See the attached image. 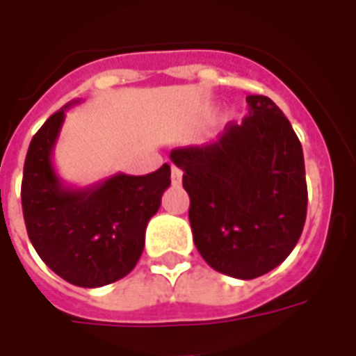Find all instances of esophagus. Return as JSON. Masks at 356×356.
Wrapping results in <instances>:
<instances>
[{"label": "esophagus", "instance_id": "1", "mask_svg": "<svg viewBox=\"0 0 356 356\" xmlns=\"http://www.w3.org/2000/svg\"><path fill=\"white\" fill-rule=\"evenodd\" d=\"M181 181H183V171L179 170L177 165H171V183L181 185Z\"/></svg>", "mask_w": 356, "mask_h": 356}]
</instances>
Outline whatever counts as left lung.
Masks as SVG:
<instances>
[{"label": "left lung", "instance_id": "8db88e82", "mask_svg": "<svg viewBox=\"0 0 356 356\" xmlns=\"http://www.w3.org/2000/svg\"><path fill=\"white\" fill-rule=\"evenodd\" d=\"M242 124L219 140L171 150L191 198L194 244L209 267L252 280L278 267L307 217L303 148L282 110L250 95Z\"/></svg>", "mask_w": 356, "mask_h": 356}]
</instances>
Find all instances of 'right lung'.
I'll return each mask as SVG.
<instances>
[{
  "mask_svg": "<svg viewBox=\"0 0 356 356\" xmlns=\"http://www.w3.org/2000/svg\"><path fill=\"white\" fill-rule=\"evenodd\" d=\"M65 108L40 127L28 147L22 213L28 238L43 263L81 288L106 286L129 275L145 248V231L171 185L163 163L148 175L116 173L86 188L66 186L53 168Z\"/></svg>",
  "mask_w": 356,
  "mask_h": 356,
  "instance_id": "right-lung-1",
  "label": "right lung"
}]
</instances>
